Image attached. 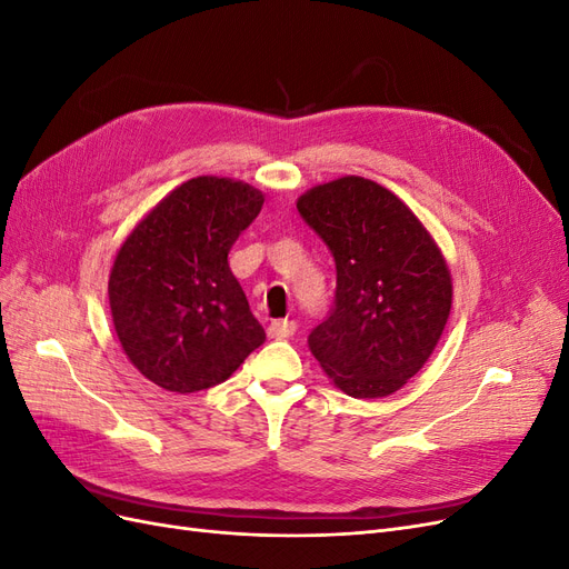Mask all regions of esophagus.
<instances>
[{
  "label": "esophagus",
  "instance_id": "34e87169",
  "mask_svg": "<svg viewBox=\"0 0 569 569\" xmlns=\"http://www.w3.org/2000/svg\"><path fill=\"white\" fill-rule=\"evenodd\" d=\"M297 332V322L295 320H272L268 325V337L272 339H287Z\"/></svg>",
  "mask_w": 569,
  "mask_h": 569
}]
</instances>
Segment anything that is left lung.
<instances>
[{
	"mask_svg": "<svg viewBox=\"0 0 569 569\" xmlns=\"http://www.w3.org/2000/svg\"><path fill=\"white\" fill-rule=\"evenodd\" d=\"M297 209L337 263L335 308L308 347L353 399L399 391L451 313L453 280L439 244L399 197L360 176L311 187Z\"/></svg>",
	"mask_w": 569,
	"mask_h": 569,
	"instance_id": "left-lung-1",
	"label": "left lung"
}]
</instances>
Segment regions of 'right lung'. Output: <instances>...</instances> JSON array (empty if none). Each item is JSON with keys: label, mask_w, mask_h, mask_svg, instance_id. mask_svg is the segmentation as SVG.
<instances>
[{"label": "right lung", "mask_w": 569, "mask_h": 569, "mask_svg": "<svg viewBox=\"0 0 569 569\" xmlns=\"http://www.w3.org/2000/svg\"><path fill=\"white\" fill-rule=\"evenodd\" d=\"M266 197L249 182L178 184L116 251L109 306L120 347L149 382L192 393L226 382L266 339L228 253Z\"/></svg>", "instance_id": "1"}]
</instances>
